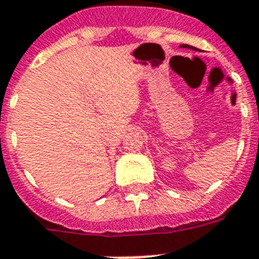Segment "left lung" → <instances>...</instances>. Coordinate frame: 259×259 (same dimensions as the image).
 <instances>
[{
	"instance_id": "8db88e82",
	"label": "left lung",
	"mask_w": 259,
	"mask_h": 259,
	"mask_svg": "<svg viewBox=\"0 0 259 259\" xmlns=\"http://www.w3.org/2000/svg\"><path fill=\"white\" fill-rule=\"evenodd\" d=\"M180 47H183V49H190V50H196L195 47L192 46H188V45H180Z\"/></svg>"
}]
</instances>
